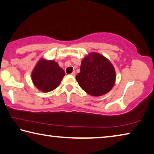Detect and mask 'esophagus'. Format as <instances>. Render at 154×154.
I'll return each instance as SVG.
<instances>
[{
  "label": "esophagus",
  "mask_w": 154,
  "mask_h": 154,
  "mask_svg": "<svg viewBox=\"0 0 154 154\" xmlns=\"http://www.w3.org/2000/svg\"><path fill=\"white\" fill-rule=\"evenodd\" d=\"M71 75H72V76H75V71H73V72H72V73H71Z\"/></svg>",
  "instance_id": "esophagus-1"
}]
</instances>
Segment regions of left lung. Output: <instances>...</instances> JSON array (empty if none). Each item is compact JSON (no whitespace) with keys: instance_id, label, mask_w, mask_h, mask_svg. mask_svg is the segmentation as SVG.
Returning a JSON list of instances; mask_svg holds the SVG:
<instances>
[{"instance_id":"left-lung-1","label":"left lung","mask_w":154,"mask_h":154,"mask_svg":"<svg viewBox=\"0 0 154 154\" xmlns=\"http://www.w3.org/2000/svg\"><path fill=\"white\" fill-rule=\"evenodd\" d=\"M76 79L88 94L102 96L113 87L116 71L109 60L100 54L91 53L82 60Z\"/></svg>"}]
</instances>
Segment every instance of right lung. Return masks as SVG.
<instances>
[{
	"mask_svg": "<svg viewBox=\"0 0 154 154\" xmlns=\"http://www.w3.org/2000/svg\"><path fill=\"white\" fill-rule=\"evenodd\" d=\"M65 72L57 62L41 60L36 64L32 73V79L37 89L49 92L58 86Z\"/></svg>",
	"mask_w": 154,
	"mask_h": 154,
	"instance_id": "add662e5",
	"label": "right lung"
}]
</instances>
